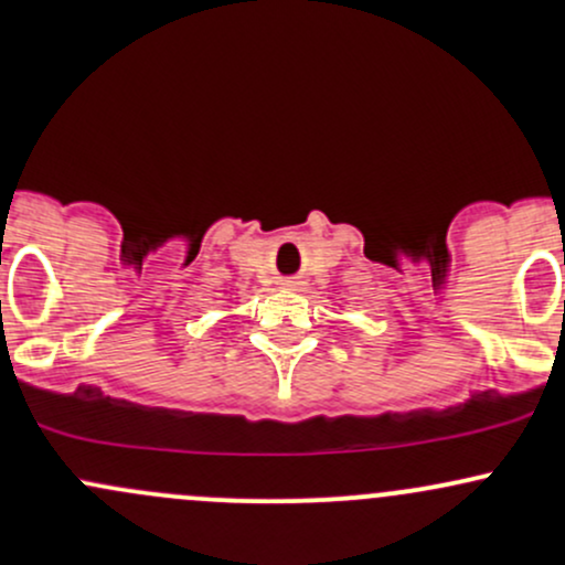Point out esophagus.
I'll return each instance as SVG.
<instances>
[{"label":"esophagus","mask_w":565,"mask_h":565,"mask_svg":"<svg viewBox=\"0 0 565 565\" xmlns=\"http://www.w3.org/2000/svg\"><path fill=\"white\" fill-rule=\"evenodd\" d=\"M285 285H290V282H285Z\"/></svg>","instance_id":"34e87169"}]
</instances>
